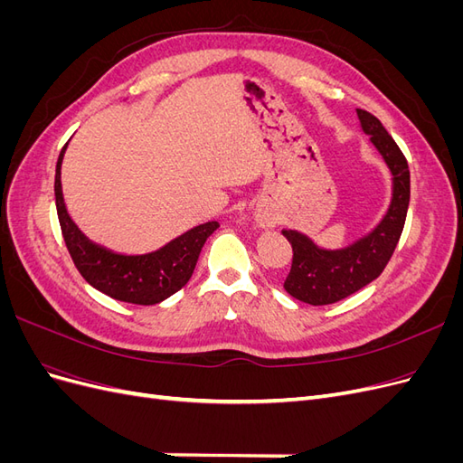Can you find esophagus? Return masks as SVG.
Instances as JSON below:
<instances>
[{
  "label": "esophagus",
  "mask_w": 463,
  "mask_h": 463,
  "mask_svg": "<svg viewBox=\"0 0 463 463\" xmlns=\"http://www.w3.org/2000/svg\"><path fill=\"white\" fill-rule=\"evenodd\" d=\"M255 220H257L259 226H260V228H264V230H270V228H274V226H276V218H272L270 214L257 213Z\"/></svg>",
  "instance_id": "esophagus-1"
}]
</instances>
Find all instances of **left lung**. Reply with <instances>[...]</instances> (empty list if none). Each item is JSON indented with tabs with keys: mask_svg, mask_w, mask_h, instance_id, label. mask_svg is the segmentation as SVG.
Wrapping results in <instances>:
<instances>
[{
	"mask_svg": "<svg viewBox=\"0 0 463 463\" xmlns=\"http://www.w3.org/2000/svg\"><path fill=\"white\" fill-rule=\"evenodd\" d=\"M361 131L381 154L392 175V197L376 226L359 240L340 249L317 245L309 235L284 230L293 249L291 270L284 288L291 298L309 305H330L371 284L381 276L400 241L410 206L408 160L373 114L357 109Z\"/></svg>",
	"mask_w": 463,
	"mask_h": 463,
	"instance_id": "left-lung-1",
	"label": "left lung"
}]
</instances>
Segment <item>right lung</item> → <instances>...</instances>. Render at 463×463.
<instances>
[{"instance_id": "add662e5", "label": "right lung", "mask_w": 463, "mask_h": 463, "mask_svg": "<svg viewBox=\"0 0 463 463\" xmlns=\"http://www.w3.org/2000/svg\"><path fill=\"white\" fill-rule=\"evenodd\" d=\"M69 145V143H67ZM67 145L55 164V208L63 240L82 278L106 296L135 305H156L184 288L199 260L204 241L220 223L206 222L181 233L156 250L143 255L118 253L92 240L69 216L61 191V164Z\"/></svg>"}]
</instances>
